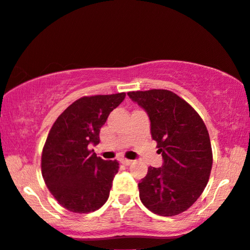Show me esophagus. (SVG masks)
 Masks as SVG:
<instances>
[{"instance_id": "1", "label": "esophagus", "mask_w": 250, "mask_h": 250, "mask_svg": "<svg viewBox=\"0 0 250 250\" xmlns=\"http://www.w3.org/2000/svg\"><path fill=\"white\" fill-rule=\"evenodd\" d=\"M121 162H122V164H124V165H126V166L132 165L133 164V161H130V159H127V158H122Z\"/></svg>"}]
</instances>
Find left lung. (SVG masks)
Masks as SVG:
<instances>
[{
	"instance_id": "8db88e82",
	"label": "left lung",
	"mask_w": 250,
	"mask_h": 250,
	"mask_svg": "<svg viewBox=\"0 0 250 250\" xmlns=\"http://www.w3.org/2000/svg\"><path fill=\"white\" fill-rule=\"evenodd\" d=\"M148 114L150 133L162 154V167H148L138 184L140 198L154 214L187 210L205 189L212 166L209 134L198 113L167 89L128 92Z\"/></svg>"
}]
</instances>
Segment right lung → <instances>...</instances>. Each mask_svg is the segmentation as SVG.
<instances>
[{"label":"right lung","instance_id":"obj_1","mask_svg":"<svg viewBox=\"0 0 250 250\" xmlns=\"http://www.w3.org/2000/svg\"><path fill=\"white\" fill-rule=\"evenodd\" d=\"M126 96H84L57 117L45 142L41 168L48 190L61 206L77 214L95 211L109 196L117 161L97 157L89 144L100 143V130Z\"/></svg>","mask_w":250,"mask_h":250}]
</instances>
